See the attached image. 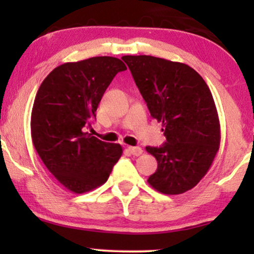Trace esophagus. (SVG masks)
I'll list each match as a JSON object with an SVG mask.
<instances>
[{"instance_id": "esophagus-1", "label": "esophagus", "mask_w": 254, "mask_h": 254, "mask_svg": "<svg viewBox=\"0 0 254 254\" xmlns=\"http://www.w3.org/2000/svg\"><path fill=\"white\" fill-rule=\"evenodd\" d=\"M127 149H129L130 153L135 156H139L142 153H143V149H142L141 147H129Z\"/></svg>"}]
</instances>
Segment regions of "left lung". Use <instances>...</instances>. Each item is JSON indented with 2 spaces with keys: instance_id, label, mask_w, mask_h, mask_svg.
<instances>
[{
  "instance_id": "left-lung-1",
  "label": "left lung",
  "mask_w": 254,
  "mask_h": 254,
  "mask_svg": "<svg viewBox=\"0 0 254 254\" xmlns=\"http://www.w3.org/2000/svg\"><path fill=\"white\" fill-rule=\"evenodd\" d=\"M122 60L166 136L161 147H145L157 161L148 183L165 194L191 190L209 171L221 141L217 110L208 84L188 64L145 55Z\"/></svg>"
}]
</instances>
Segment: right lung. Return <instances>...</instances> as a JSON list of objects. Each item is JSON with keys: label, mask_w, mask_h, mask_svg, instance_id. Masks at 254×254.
Returning <instances> with one entry per match:
<instances>
[{"label": "right lung", "mask_w": 254, "mask_h": 254, "mask_svg": "<svg viewBox=\"0 0 254 254\" xmlns=\"http://www.w3.org/2000/svg\"><path fill=\"white\" fill-rule=\"evenodd\" d=\"M127 65L116 57L64 63L38 89L31 135L38 155L66 190L84 193L109 179L123 148L87 132L105 90Z\"/></svg>", "instance_id": "obj_1"}]
</instances>
